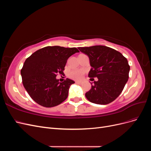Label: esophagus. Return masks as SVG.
<instances>
[{"label":"esophagus","mask_w":151,"mask_h":151,"mask_svg":"<svg viewBox=\"0 0 151 151\" xmlns=\"http://www.w3.org/2000/svg\"><path fill=\"white\" fill-rule=\"evenodd\" d=\"M76 83L77 84H82V82H80V81H76Z\"/></svg>","instance_id":"34e87169"}]
</instances>
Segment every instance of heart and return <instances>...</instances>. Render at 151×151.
Here are the masks:
<instances>
[{
    "mask_svg": "<svg viewBox=\"0 0 151 151\" xmlns=\"http://www.w3.org/2000/svg\"><path fill=\"white\" fill-rule=\"evenodd\" d=\"M84 72L81 70H74L69 73V77L75 80H80L83 77Z\"/></svg>",
    "mask_w": 151,
    "mask_h": 151,
    "instance_id": "obj_1",
    "label": "heart"
}]
</instances>
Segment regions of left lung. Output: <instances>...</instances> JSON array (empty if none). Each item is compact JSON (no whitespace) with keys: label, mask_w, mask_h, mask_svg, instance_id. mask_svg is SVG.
I'll return each mask as SVG.
<instances>
[{"label":"left lung","mask_w":151,"mask_h":151,"mask_svg":"<svg viewBox=\"0 0 151 151\" xmlns=\"http://www.w3.org/2000/svg\"><path fill=\"white\" fill-rule=\"evenodd\" d=\"M88 56L91 68L88 76L97 77L91 84V89L86 93L89 101L107 104L119 96L129 79L130 66L127 59L116 50L103 45L79 47Z\"/></svg>","instance_id":"obj_1"}]
</instances>
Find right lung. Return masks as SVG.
<instances>
[{
	"mask_svg": "<svg viewBox=\"0 0 151 151\" xmlns=\"http://www.w3.org/2000/svg\"><path fill=\"white\" fill-rule=\"evenodd\" d=\"M79 51L76 48L46 47L33 53L25 60L21 70L22 84L34 101L44 107L57 106L67 99L74 81L62 83L56 78L63 74L68 58Z\"/></svg>",
	"mask_w": 151,
	"mask_h": 151,
	"instance_id": "right-lung-1",
	"label": "right lung"
}]
</instances>
